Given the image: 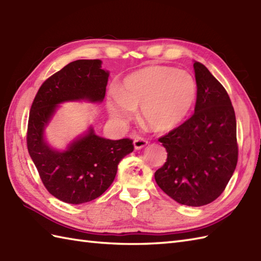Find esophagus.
Segmentation results:
<instances>
[{"instance_id": "obj_1", "label": "esophagus", "mask_w": 261, "mask_h": 261, "mask_svg": "<svg viewBox=\"0 0 261 261\" xmlns=\"http://www.w3.org/2000/svg\"><path fill=\"white\" fill-rule=\"evenodd\" d=\"M134 145L136 149H141L143 147H146L148 145V141L145 139V138L141 137H136L134 140Z\"/></svg>"}]
</instances>
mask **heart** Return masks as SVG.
I'll list each match as a JSON object with an SVG mask.
<instances>
[{
    "mask_svg": "<svg viewBox=\"0 0 261 261\" xmlns=\"http://www.w3.org/2000/svg\"><path fill=\"white\" fill-rule=\"evenodd\" d=\"M195 97V81L186 71L149 66L125 77L109 101V111L114 119L125 122L140 108L148 126L168 131L184 121Z\"/></svg>",
    "mask_w": 261,
    "mask_h": 261,
    "instance_id": "heart-1",
    "label": "heart"
}]
</instances>
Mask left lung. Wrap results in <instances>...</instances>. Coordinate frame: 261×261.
Masks as SVG:
<instances>
[{
    "mask_svg": "<svg viewBox=\"0 0 261 261\" xmlns=\"http://www.w3.org/2000/svg\"><path fill=\"white\" fill-rule=\"evenodd\" d=\"M194 113L158 139L167 150V159L154 179L179 204L202 206L223 193L236 169L237 121L222 84L201 63H194Z\"/></svg>",
    "mask_w": 261,
    "mask_h": 261,
    "instance_id": "8db88e82",
    "label": "left lung"
}]
</instances>
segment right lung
Segmentation results:
<instances>
[{
  "label": "right lung",
  "instance_id": "1",
  "mask_svg": "<svg viewBox=\"0 0 261 261\" xmlns=\"http://www.w3.org/2000/svg\"><path fill=\"white\" fill-rule=\"evenodd\" d=\"M101 63L99 59H80L65 66L42 83L30 109L28 151L47 191L65 203L82 204L101 196L114 180L121 159L135 149L129 138L104 139L93 129L63 152L43 140V127L57 104L104 98L109 73L101 69Z\"/></svg>",
  "mask_w": 261,
  "mask_h": 261
}]
</instances>
